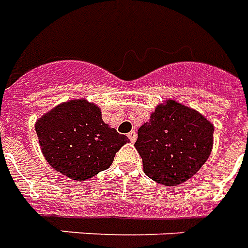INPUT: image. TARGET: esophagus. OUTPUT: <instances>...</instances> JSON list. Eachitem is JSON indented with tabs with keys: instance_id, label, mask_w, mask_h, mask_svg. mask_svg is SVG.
<instances>
[{
	"instance_id": "esophagus-1",
	"label": "esophagus",
	"mask_w": 248,
	"mask_h": 248,
	"mask_svg": "<svg viewBox=\"0 0 248 248\" xmlns=\"http://www.w3.org/2000/svg\"><path fill=\"white\" fill-rule=\"evenodd\" d=\"M128 137H129V140H131V142H135L136 139H137V133H136L135 131H131L129 133H128Z\"/></svg>"
}]
</instances>
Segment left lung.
<instances>
[{
	"instance_id": "left-lung-1",
	"label": "left lung",
	"mask_w": 248,
	"mask_h": 248,
	"mask_svg": "<svg viewBox=\"0 0 248 248\" xmlns=\"http://www.w3.org/2000/svg\"><path fill=\"white\" fill-rule=\"evenodd\" d=\"M213 132V124L191 107L171 99L158 104L137 132L144 172L162 186L187 182L209 158Z\"/></svg>"
}]
</instances>
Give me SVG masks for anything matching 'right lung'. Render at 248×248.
<instances>
[{"label":"right lung","mask_w":248,"mask_h":248,"mask_svg":"<svg viewBox=\"0 0 248 248\" xmlns=\"http://www.w3.org/2000/svg\"><path fill=\"white\" fill-rule=\"evenodd\" d=\"M43 155L56 171L73 180H86L107 170L125 135L102 120L100 108L85 99L56 106L35 124Z\"/></svg>","instance_id":"right-lung-1"}]
</instances>
